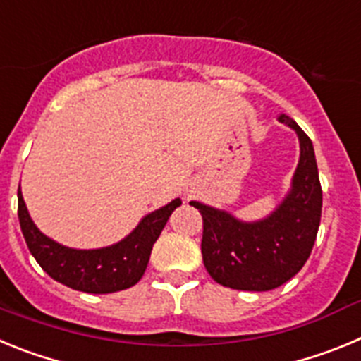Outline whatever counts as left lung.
Masks as SVG:
<instances>
[{
  "label": "left lung",
  "mask_w": 361,
  "mask_h": 361,
  "mask_svg": "<svg viewBox=\"0 0 361 361\" xmlns=\"http://www.w3.org/2000/svg\"><path fill=\"white\" fill-rule=\"evenodd\" d=\"M280 123L298 137L300 157L291 186L262 219L242 220L226 209L191 200L204 220L202 260L209 276L224 288L271 291L291 280L307 262L322 216V186L314 148L289 117Z\"/></svg>",
  "instance_id": "8db88e82"
}]
</instances>
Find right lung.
Masks as SVG:
<instances>
[{
	"label": "right lung",
	"instance_id": "1",
	"mask_svg": "<svg viewBox=\"0 0 361 361\" xmlns=\"http://www.w3.org/2000/svg\"><path fill=\"white\" fill-rule=\"evenodd\" d=\"M183 204L173 199L148 213L119 242L95 250L68 247L47 237L32 220L21 191H18V216L32 257L56 282L75 291L108 295L135 286L145 275L155 240L171 213Z\"/></svg>",
	"mask_w": 361,
	"mask_h": 361
}]
</instances>
